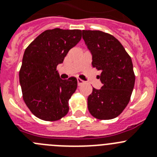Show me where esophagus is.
<instances>
[{
  "label": "esophagus",
  "instance_id": "esophagus-1",
  "mask_svg": "<svg viewBox=\"0 0 157 157\" xmlns=\"http://www.w3.org/2000/svg\"><path fill=\"white\" fill-rule=\"evenodd\" d=\"M77 82H78V86L82 85L83 83H84V81L82 79H80V78H77Z\"/></svg>",
  "mask_w": 157,
  "mask_h": 157
}]
</instances>
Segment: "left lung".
I'll list each match as a JSON object with an SVG mask.
<instances>
[{
	"label": "left lung",
	"instance_id": "obj_1",
	"mask_svg": "<svg viewBox=\"0 0 157 157\" xmlns=\"http://www.w3.org/2000/svg\"><path fill=\"white\" fill-rule=\"evenodd\" d=\"M82 38L92 56V65L101 71L100 90L93 88L88 109L99 120L117 117L128 105L134 86L133 63L114 36L100 30H82Z\"/></svg>",
	"mask_w": 157,
	"mask_h": 157
}]
</instances>
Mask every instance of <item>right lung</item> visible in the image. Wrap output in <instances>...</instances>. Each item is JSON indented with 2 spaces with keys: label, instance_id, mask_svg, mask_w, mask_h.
Here are the masks:
<instances>
[{
  "label": "right lung",
  "instance_id": "1",
  "mask_svg": "<svg viewBox=\"0 0 157 157\" xmlns=\"http://www.w3.org/2000/svg\"><path fill=\"white\" fill-rule=\"evenodd\" d=\"M82 38V30H47L26 48L19 71L25 104L45 121L61 119L68 112V100L77 89V79L59 78L56 67Z\"/></svg>",
  "mask_w": 157,
  "mask_h": 157
}]
</instances>
